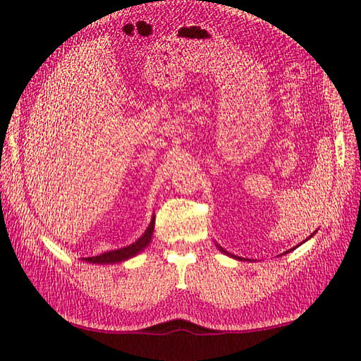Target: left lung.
Wrapping results in <instances>:
<instances>
[{
  "mask_svg": "<svg viewBox=\"0 0 361 361\" xmlns=\"http://www.w3.org/2000/svg\"><path fill=\"white\" fill-rule=\"evenodd\" d=\"M314 233H316V231H314V232H313V233H312V235H310V236H309V238H307V239H310V238H312V236H313V235H314ZM307 239H305V241H307ZM305 241H302V243H305ZM302 243H301V244H302ZM301 244H298V245H301ZM298 245H297V247H298ZM216 247H218V250H220V251H221V253H224V255H226V256H231V257H233V259H238V260H248V259H244V257H239V256H235V255H231V253H228V251H226V250H224V248H223V247H220V245H218V244H216ZM297 247H293V248H290V250H288V251H285V253H283V255H286V253H289V251H292V250H295V248H297ZM250 262H251V260H250Z\"/></svg>",
  "mask_w": 361,
  "mask_h": 361,
  "instance_id": "left-lung-1",
  "label": "left lung"
}]
</instances>
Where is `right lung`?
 I'll use <instances>...</instances> for the list:
<instances>
[{
  "label": "right lung",
  "mask_w": 361,
  "mask_h": 361,
  "mask_svg": "<svg viewBox=\"0 0 361 361\" xmlns=\"http://www.w3.org/2000/svg\"><path fill=\"white\" fill-rule=\"evenodd\" d=\"M154 228H155V215L152 216L150 224L147 226L146 232L141 235L135 243L129 244L123 248L106 251V253H102L99 256L82 257V262H89V264H96V265H113V264H120V262H125L128 259H133L150 244L152 235H154Z\"/></svg>",
  "instance_id": "right-lung-1"
}]
</instances>
